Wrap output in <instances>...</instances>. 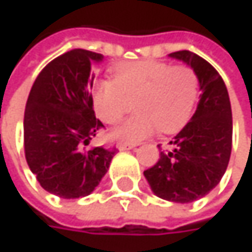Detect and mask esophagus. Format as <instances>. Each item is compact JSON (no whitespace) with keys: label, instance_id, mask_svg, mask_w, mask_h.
<instances>
[{"label":"esophagus","instance_id":"1","mask_svg":"<svg viewBox=\"0 0 252 252\" xmlns=\"http://www.w3.org/2000/svg\"><path fill=\"white\" fill-rule=\"evenodd\" d=\"M117 148H119L120 151H129V150H133L135 145H130V144H119Z\"/></svg>","mask_w":252,"mask_h":252}]
</instances>
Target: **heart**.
Segmentation results:
<instances>
[{
  "mask_svg": "<svg viewBox=\"0 0 252 252\" xmlns=\"http://www.w3.org/2000/svg\"><path fill=\"white\" fill-rule=\"evenodd\" d=\"M198 98V77L188 65L135 62L117 65L113 80L94 86L92 102L104 123H117L132 104L138 111L111 133L119 142L135 144L158 127L173 132L189 119Z\"/></svg>",
  "mask_w": 252,
  "mask_h": 252,
  "instance_id": "b5f03b06",
  "label": "heart"
}]
</instances>
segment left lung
I'll list each match as a JSON object with an SVG mask.
<instances>
[{"label":"left lung","instance_id":"1","mask_svg":"<svg viewBox=\"0 0 252 252\" xmlns=\"http://www.w3.org/2000/svg\"><path fill=\"white\" fill-rule=\"evenodd\" d=\"M170 59L189 65L199 83V101L185 127L160 151L158 161L144 176L161 199L187 204L205 196L223 178L232 151V108L226 85L217 70L190 51Z\"/></svg>","mask_w":252,"mask_h":252}]
</instances>
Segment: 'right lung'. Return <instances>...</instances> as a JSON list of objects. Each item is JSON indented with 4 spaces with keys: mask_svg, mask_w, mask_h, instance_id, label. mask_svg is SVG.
I'll use <instances>...</instances> for the list:
<instances>
[{
    "mask_svg": "<svg viewBox=\"0 0 252 252\" xmlns=\"http://www.w3.org/2000/svg\"><path fill=\"white\" fill-rule=\"evenodd\" d=\"M102 54L71 50L36 77L25 110V154L41 187L60 198L92 193L107 173L114 150L91 147L102 123L92 102V67Z\"/></svg>",
    "mask_w": 252,
    "mask_h": 252,
    "instance_id": "1",
    "label": "right lung"
}]
</instances>
